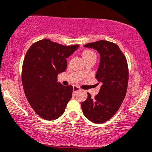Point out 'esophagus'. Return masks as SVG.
Instances as JSON below:
<instances>
[{"instance_id": "obj_1", "label": "esophagus", "mask_w": 152, "mask_h": 152, "mask_svg": "<svg viewBox=\"0 0 152 152\" xmlns=\"http://www.w3.org/2000/svg\"><path fill=\"white\" fill-rule=\"evenodd\" d=\"M80 88L79 87L76 86V85L73 86V92H74V93H77V92L80 91Z\"/></svg>"}]
</instances>
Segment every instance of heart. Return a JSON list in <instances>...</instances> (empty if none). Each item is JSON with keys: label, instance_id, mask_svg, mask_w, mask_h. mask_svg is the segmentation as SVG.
Listing matches in <instances>:
<instances>
[{"label": "heart", "instance_id": "heart-1", "mask_svg": "<svg viewBox=\"0 0 152 152\" xmlns=\"http://www.w3.org/2000/svg\"><path fill=\"white\" fill-rule=\"evenodd\" d=\"M83 57L85 59L90 57H95V54L93 52V51L89 50V49H86V50H85L84 52H83Z\"/></svg>", "mask_w": 152, "mask_h": 152}]
</instances>
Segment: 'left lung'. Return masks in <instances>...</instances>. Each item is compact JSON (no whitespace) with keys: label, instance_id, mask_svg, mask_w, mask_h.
Returning a JSON list of instances; mask_svg holds the SVG:
<instances>
[{"label":"left lung","instance_id":"left-lung-1","mask_svg":"<svg viewBox=\"0 0 152 152\" xmlns=\"http://www.w3.org/2000/svg\"><path fill=\"white\" fill-rule=\"evenodd\" d=\"M100 54V64L95 78L101 85L94 98L81 103L85 116L90 121L102 124L115 115L123 103L127 91L129 69L125 56L118 46L113 42L100 40L85 44Z\"/></svg>","mask_w":152,"mask_h":152}]
</instances>
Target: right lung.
<instances>
[{"label":"right lung","mask_w":152,"mask_h":152,"mask_svg":"<svg viewBox=\"0 0 152 152\" xmlns=\"http://www.w3.org/2000/svg\"><path fill=\"white\" fill-rule=\"evenodd\" d=\"M78 47L42 39L32 44L26 54L21 76L23 90L34 110L45 120L60 117L72 98V86H63L57 82V75L66 70V59Z\"/></svg>","instance_id":"right-lung-1"}]
</instances>
